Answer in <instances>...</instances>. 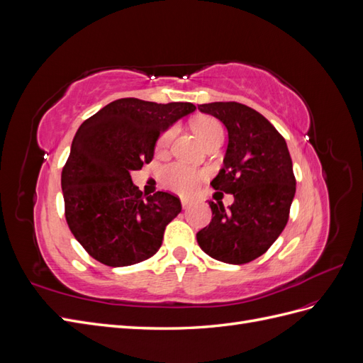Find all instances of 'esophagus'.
I'll return each mask as SVG.
<instances>
[{
    "mask_svg": "<svg viewBox=\"0 0 363 363\" xmlns=\"http://www.w3.org/2000/svg\"><path fill=\"white\" fill-rule=\"evenodd\" d=\"M194 203H195L194 199H182V206H183L184 208H189Z\"/></svg>",
    "mask_w": 363,
    "mask_h": 363,
    "instance_id": "1",
    "label": "esophagus"
}]
</instances>
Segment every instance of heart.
Wrapping results in <instances>:
<instances>
[{"instance_id":"1","label":"heart","mask_w":363,"mask_h":363,"mask_svg":"<svg viewBox=\"0 0 363 363\" xmlns=\"http://www.w3.org/2000/svg\"><path fill=\"white\" fill-rule=\"evenodd\" d=\"M192 128L195 131V135L199 136V139L203 142L204 145L211 144L212 140H215L218 138H224L223 125L213 118H199L196 121H194ZM171 136H172L171 131H167V133L160 138V140H159L160 150L168 147ZM162 180L167 188H169L175 192L191 194L195 191L196 186H199V183L201 180V172L194 169V168L186 167V164H182V163H172V164H168V167L163 169Z\"/></svg>"}]
</instances>
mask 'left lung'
Here are the masks:
<instances>
[{"instance_id":"1","label":"left lung","mask_w":363,"mask_h":363,"mask_svg":"<svg viewBox=\"0 0 363 363\" xmlns=\"http://www.w3.org/2000/svg\"><path fill=\"white\" fill-rule=\"evenodd\" d=\"M199 111L221 121L228 133L224 167L212 188L235 201H208L212 221L196 233L200 248L219 262L242 265L262 256L286 227L295 177L286 140L245 104L208 103Z\"/></svg>"}]
</instances>
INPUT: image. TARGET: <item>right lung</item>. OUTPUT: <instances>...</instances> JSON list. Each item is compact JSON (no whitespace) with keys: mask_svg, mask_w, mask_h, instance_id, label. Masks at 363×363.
<instances>
[{"mask_svg":"<svg viewBox=\"0 0 363 363\" xmlns=\"http://www.w3.org/2000/svg\"><path fill=\"white\" fill-rule=\"evenodd\" d=\"M192 103L157 104L121 98L77 130L62 171L65 216L74 238L107 267L155 256L163 232L182 212L177 196H142L131 172L155 157L162 133L195 111Z\"/></svg>","mask_w":363,"mask_h":363,"instance_id":"add662e5","label":"right lung"}]
</instances>
